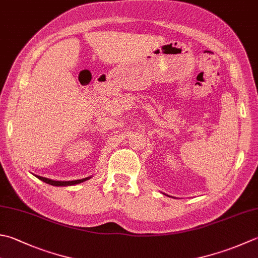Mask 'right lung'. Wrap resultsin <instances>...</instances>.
<instances>
[{
	"label": "right lung",
	"instance_id": "obj_1",
	"mask_svg": "<svg viewBox=\"0 0 258 258\" xmlns=\"http://www.w3.org/2000/svg\"><path fill=\"white\" fill-rule=\"evenodd\" d=\"M35 175V174H34ZM39 180L43 181V182L48 183V184H51L54 186H68V185H75V184H78V183H82L85 182V181L89 180L92 178L93 175L87 176V178H84V179H79V180H72V181H57V180H52V179H48V178H43V176H40V175H35Z\"/></svg>",
	"mask_w": 258,
	"mask_h": 258
}]
</instances>
